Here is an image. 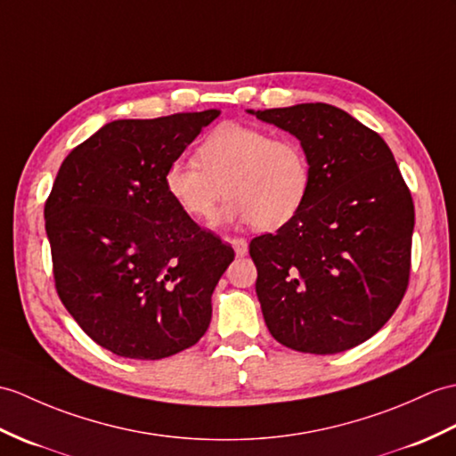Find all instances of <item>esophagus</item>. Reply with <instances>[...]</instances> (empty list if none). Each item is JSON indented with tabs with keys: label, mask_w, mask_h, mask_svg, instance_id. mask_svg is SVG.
Returning <instances> with one entry per match:
<instances>
[{
	"label": "esophagus",
	"mask_w": 456,
	"mask_h": 456,
	"mask_svg": "<svg viewBox=\"0 0 456 456\" xmlns=\"http://www.w3.org/2000/svg\"><path fill=\"white\" fill-rule=\"evenodd\" d=\"M229 242L232 245V248H235L237 256H245V254L248 252V242L245 239H229Z\"/></svg>",
	"instance_id": "34e87169"
}]
</instances>
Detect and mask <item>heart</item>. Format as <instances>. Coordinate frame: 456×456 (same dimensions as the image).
Returning <instances> with one entry per match:
<instances>
[{
	"label": "heart",
	"mask_w": 456,
	"mask_h": 456,
	"mask_svg": "<svg viewBox=\"0 0 456 456\" xmlns=\"http://www.w3.org/2000/svg\"><path fill=\"white\" fill-rule=\"evenodd\" d=\"M313 183L311 163L295 137L245 124H224L198 147V161L175 159L165 188L175 204L196 221L214 219L221 198L229 221L278 229L299 214Z\"/></svg>",
	"instance_id": "heart-1"
}]
</instances>
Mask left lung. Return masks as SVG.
<instances>
[{"mask_svg":"<svg viewBox=\"0 0 456 456\" xmlns=\"http://www.w3.org/2000/svg\"><path fill=\"white\" fill-rule=\"evenodd\" d=\"M248 112L297 137L313 173L299 214L250 240L264 321L295 352H346L377 334L406 293L410 190L383 137L342 109Z\"/></svg>","mask_w":456,"mask_h":456,"instance_id":"obj_1","label":"left lung"}]
</instances>
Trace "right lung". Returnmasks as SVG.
<instances>
[{
  "mask_svg": "<svg viewBox=\"0 0 456 456\" xmlns=\"http://www.w3.org/2000/svg\"><path fill=\"white\" fill-rule=\"evenodd\" d=\"M217 116L114 120L60 167L45 206L56 291L116 355L171 357L208 330L235 252L175 204L165 171Z\"/></svg>",
  "mask_w": 456,
  "mask_h": 456,
  "instance_id": "right-lung-1",
  "label": "right lung"
}]
</instances>
